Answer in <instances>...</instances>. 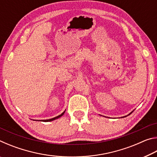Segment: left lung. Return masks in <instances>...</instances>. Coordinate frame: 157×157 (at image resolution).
I'll return each instance as SVG.
<instances>
[{
	"mask_svg": "<svg viewBox=\"0 0 157 157\" xmlns=\"http://www.w3.org/2000/svg\"><path fill=\"white\" fill-rule=\"evenodd\" d=\"M134 111V110H133V111H132V112H131V113H129L128 114V115H127V116H124V117H127V116H129V115H130V114H131V113H132V112H133V111ZM124 117H123V118H124Z\"/></svg>",
	"mask_w": 157,
	"mask_h": 157,
	"instance_id": "8db88e82",
	"label": "left lung"
}]
</instances>
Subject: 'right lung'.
I'll use <instances>...</instances> for the list:
<instances>
[{
  "instance_id": "1",
  "label": "right lung",
  "mask_w": 157,
  "mask_h": 157,
  "mask_svg": "<svg viewBox=\"0 0 157 157\" xmlns=\"http://www.w3.org/2000/svg\"><path fill=\"white\" fill-rule=\"evenodd\" d=\"M65 111H66V110L63 111V112L62 113H61L60 115H59V116H56V117H55V118H50V119H47V120H37V121H43V122H50V121H54V120H56V119H57V118H60L61 116H62L63 114H64V113H65ZM33 121H34V120H33Z\"/></svg>"
}]
</instances>
